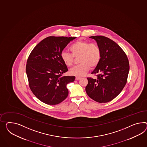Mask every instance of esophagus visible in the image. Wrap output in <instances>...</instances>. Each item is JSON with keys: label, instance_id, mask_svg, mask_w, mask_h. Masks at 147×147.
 I'll return each instance as SVG.
<instances>
[{"label": "esophagus", "instance_id": "obj_1", "mask_svg": "<svg viewBox=\"0 0 147 147\" xmlns=\"http://www.w3.org/2000/svg\"><path fill=\"white\" fill-rule=\"evenodd\" d=\"M81 78L80 77H76V80H79V79H80Z\"/></svg>", "mask_w": 147, "mask_h": 147}]
</instances>
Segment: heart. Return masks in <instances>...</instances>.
Segmentation results:
<instances>
[{
  "instance_id": "obj_1",
  "label": "heart",
  "mask_w": 147,
  "mask_h": 147,
  "mask_svg": "<svg viewBox=\"0 0 147 147\" xmlns=\"http://www.w3.org/2000/svg\"><path fill=\"white\" fill-rule=\"evenodd\" d=\"M71 54L66 51L61 53V58L64 64L70 67L75 61V57H79L80 64L71 68L70 74L75 76H83L89 71L90 67L95 68L101 59V51L98 46L83 40H78L69 47Z\"/></svg>"
}]
</instances>
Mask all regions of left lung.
<instances>
[{"instance_id":"obj_1","label":"left lung","mask_w":147,"mask_h":147,"mask_svg":"<svg viewBox=\"0 0 147 147\" xmlns=\"http://www.w3.org/2000/svg\"><path fill=\"white\" fill-rule=\"evenodd\" d=\"M101 51V59L92 74L95 78H87L85 90L90 98L99 103L113 100L123 90L129 70L127 57L121 47L111 39L102 36H91Z\"/></svg>"}]
</instances>
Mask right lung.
I'll list each match as a JSON object with an SVG mask.
<instances>
[{
  "label": "right lung",
  "mask_w": 147,
  "mask_h": 147,
  "mask_svg": "<svg viewBox=\"0 0 147 147\" xmlns=\"http://www.w3.org/2000/svg\"><path fill=\"white\" fill-rule=\"evenodd\" d=\"M76 37L50 36L35 46L26 62V73L30 90L41 101L55 105L68 96L67 85L75 76H63L67 67L61 58V52Z\"/></svg>",
  "instance_id": "add662e5"
}]
</instances>
